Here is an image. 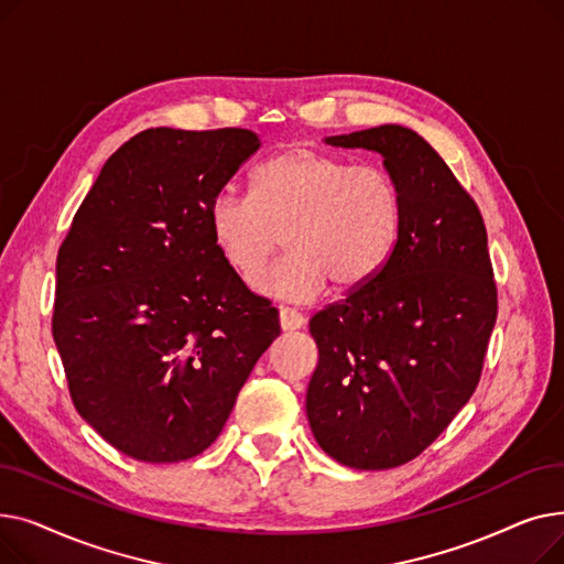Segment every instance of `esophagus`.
<instances>
[{"instance_id":"obj_1","label":"esophagus","mask_w":564,"mask_h":564,"mask_svg":"<svg viewBox=\"0 0 564 564\" xmlns=\"http://www.w3.org/2000/svg\"><path fill=\"white\" fill-rule=\"evenodd\" d=\"M279 324H281L283 332H297L306 324V317L300 311L285 306V308L279 311Z\"/></svg>"}]
</instances>
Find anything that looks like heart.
Wrapping results in <instances>:
<instances>
[{
    "label": "heart",
    "mask_w": 564,
    "mask_h": 564,
    "mask_svg": "<svg viewBox=\"0 0 564 564\" xmlns=\"http://www.w3.org/2000/svg\"><path fill=\"white\" fill-rule=\"evenodd\" d=\"M404 203L381 166L292 145L264 160L251 194L219 192L207 210L213 242L230 270L251 283L283 245L288 251L258 281V292L311 302L370 283L395 251Z\"/></svg>",
    "instance_id": "obj_1"
}]
</instances>
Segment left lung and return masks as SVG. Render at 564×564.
<instances>
[{
  "label": "left lung",
  "mask_w": 564,
  "mask_h": 564,
  "mask_svg": "<svg viewBox=\"0 0 564 564\" xmlns=\"http://www.w3.org/2000/svg\"><path fill=\"white\" fill-rule=\"evenodd\" d=\"M368 148L402 192L398 245L383 270L317 311V368L306 413L336 462L383 470L416 459L476 391L498 292L476 200L413 130L379 126L327 137Z\"/></svg>",
  "instance_id": "left-lung-1"
}]
</instances>
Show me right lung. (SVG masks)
<instances>
[{
  "instance_id": "right-lung-1",
  "label": "right lung",
  "mask_w": 564,
  "mask_h": 564,
  "mask_svg": "<svg viewBox=\"0 0 564 564\" xmlns=\"http://www.w3.org/2000/svg\"><path fill=\"white\" fill-rule=\"evenodd\" d=\"M260 148L242 128L134 134L105 162L56 256L52 336L79 416L123 455L210 448L279 311L219 256L207 210Z\"/></svg>"
}]
</instances>
